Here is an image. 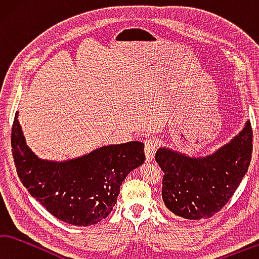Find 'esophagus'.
<instances>
[{
    "label": "esophagus",
    "instance_id": "esophagus-1",
    "mask_svg": "<svg viewBox=\"0 0 259 259\" xmlns=\"http://www.w3.org/2000/svg\"><path fill=\"white\" fill-rule=\"evenodd\" d=\"M157 149V142L152 139H148L146 142H144V153H146V160L147 161H152L153 158H155Z\"/></svg>",
    "mask_w": 259,
    "mask_h": 259
}]
</instances>
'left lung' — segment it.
Here are the masks:
<instances>
[{
  "label": "left lung",
  "instance_id": "obj_1",
  "mask_svg": "<svg viewBox=\"0 0 259 259\" xmlns=\"http://www.w3.org/2000/svg\"><path fill=\"white\" fill-rule=\"evenodd\" d=\"M252 131L243 128L206 156H191L160 147L156 161L164 171L162 200L176 216L205 220L223 208L241 183L250 165Z\"/></svg>",
  "mask_w": 259,
  "mask_h": 259
}]
</instances>
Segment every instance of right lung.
Instances as JSON below:
<instances>
[{
	"label": "right lung",
	"instance_id": "right-lung-1",
	"mask_svg": "<svg viewBox=\"0 0 259 259\" xmlns=\"http://www.w3.org/2000/svg\"><path fill=\"white\" fill-rule=\"evenodd\" d=\"M18 117L17 111L11 134L18 176L30 196L65 223L90 226L106 219L122 181L146 160L139 141L104 146L63 161L42 159L27 146Z\"/></svg>",
	"mask_w": 259,
	"mask_h": 259
}]
</instances>
